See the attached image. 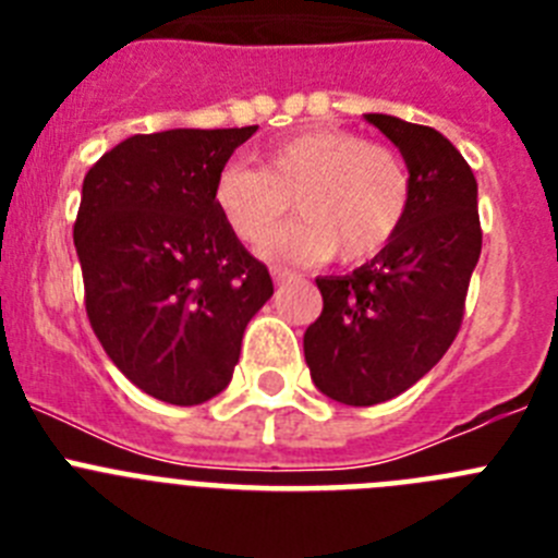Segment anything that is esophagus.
I'll list each match as a JSON object with an SVG mask.
<instances>
[{
	"label": "esophagus",
	"instance_id": "34e87169",
	"mask_svg": "<svg viewBox=\"0 0 558 558\" xmlns=\"http://www.w3.org/2000/svg\"><path fill=\"white\" fill-rule=\"evenodd\" d=\"M270 276H274L276 284H284L290 279V270H282V268H274L270 270Z\"/></svg>",
	"mask_w": 558,
	"mask_h": 558
}]
</instances>
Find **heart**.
<instances>
[{
	"mask_svg": "<svg viewBox=\"0 0 558 558\" xmlns=\"http://www.w3.org/2000/svg\"><path fill=\"white\" fill-rule=\"evenodd\" d=\"M290 201L302 220L270 240V259L318 265L338 254L357 265L405 223L411 172L397 153L360 133L318 128L270 145L259 167L226 165L211 186L223 223L248 245H263L279 229Z\"/></svg>",
	"mask_w": 558,
	"mask_h": 558,
	"instance_id": "heart-1",
	"label": "heart"
}]
</instances>
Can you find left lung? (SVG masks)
Wrapping results in <instances>:
<instances>
[{"label":"left lung","mask_w":558,"mask_h":558,"mask_svg":"<svg viewBox=\"0 0 558 558\" xmlns=\"http://www.w3.org/2000/svg\"><path fill=\"white\" fill-rule=\"evenodd\" d=\"M366 122L399 147L411 209L386 248L347 276H318V322L304 332L315 388L343 405H379L445 357L481 256L477 181L447 136L391 113Z\"/></svg>","instance_id":"1"}]
</instances>
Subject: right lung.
Here are the masks:
<instances>
[{"mask_svg": "<svg viewBox=\"0 0 558 558\" xmlns=\"http://www.w3.org/2000/svg\"><path fill=\"white\" fill-rule=\"evenodd\" d=\"M254 133H140L83 179L75 248L88 322L113 366L170 405L229 386L245 327L274 295L268 268L211 204L218 172Z\"/></svg>", "mask_w": 558, "mask_h": 558, "instance_id": "add662e5", "label": "right lung"}]
</instances>
